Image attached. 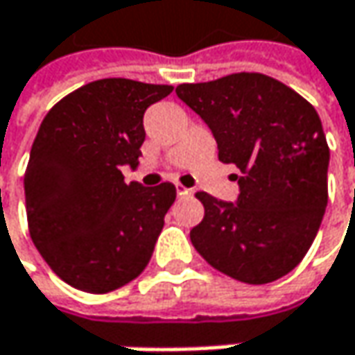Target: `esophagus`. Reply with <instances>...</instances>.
Here are the masks:
<instances>
[{
    "instance_id": "34e87169",
    "label": "esophagus",
    "mask_w": 355,
    "mask_h": 355,
    "mask_svg": "<svg viewBox=\"0 0 355 355\" xmlns=\"http://www.w3.org/2000/svg\"><path fill=\"white\" fill-rule=\"evenodd\" d=\"M178 193H180V196H191V189H189V187H186V186H182V184H178Z\"/></svg>"
}]
</instances>
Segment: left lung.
<instances>
[{"label":"left lung","mask_w":355,"mask_h":355,"mask_svg":"<svg viewBox=\"0 0 355 355\" xmlns=\"http://www.w3.org/2000/svg\"><path fill=\"white\" fill-rule=\"evenodd\" d=\"M218 141V157L239 173L238 204L205 191L204 220L189 238L218 272L270 284L308 254L328 205L329 148L318 112L286 83L232 73L175 87Z\"/></svg>","instance_id":"1"}]
</instances>
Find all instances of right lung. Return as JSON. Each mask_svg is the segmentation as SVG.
Wrapping results in <instances>:
<instances>
[{
	"label": "right lung",
	"instance_id": "1",
	"mask_svg": "<svg viewBox=\"0 0 355 355\" xmlns=\"http://www.w3.org/2000/svg\"><path fill=\"white\" fill-rule=\"evenodd\" d=\"M171 85L107 78L81 85L44 117L26 175L29 236L71 288L107 293L150 261L175 186L123 182L146 139L144 114Z\"/></svg>",
	"mask_w": 355,
	"mask_h": 355
}]
</instances>
